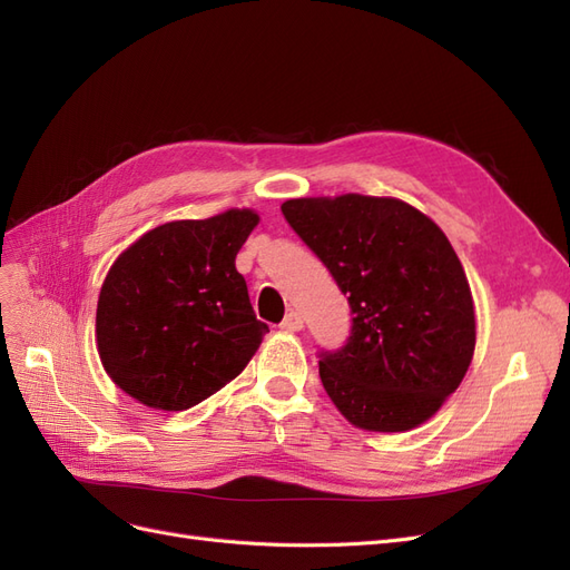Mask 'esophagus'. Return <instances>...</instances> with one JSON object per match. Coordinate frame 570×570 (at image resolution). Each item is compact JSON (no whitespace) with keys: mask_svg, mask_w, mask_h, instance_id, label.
<instances>
[{"mask_svg":"<svg viewBox=\"0 0 570 570\" xmlns=\"http://www.w3.org/2000/svg\"><path fill=\"white\" fill-rule=\"evenodd\" d=\"M281 327H283V331H287V333H299L302 327H304V318H302L299 312H289V314L283 318Z\"/></svg>","mask_w":570,"mask_h":570,"instance_id":"esophagus-1","label":"esophagus"}]
</instances>
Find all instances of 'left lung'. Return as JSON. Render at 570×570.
I'll use <instances>...</instances> for the list:
<instances>
[{"label":"left lung","instance_id":"1","mask_svg":"<svg viewBox=\"0 0 570 570\" xmlns=\"http://www.w3.org/2000/svg\"><path fill=\"white\" fill-rule=\"evenodd\" d=\"M281 209L354 314L347 344L318 361L337 411L368 433L433 419L475 350L469 278L442 228L394 197H302Z\"/></svg>","mask_w":570,"mask_h":570}]
</instances>
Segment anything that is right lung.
Returning <instances> with one entry per match:
<instances>
[{"label":"right lung","instance_id":"add662e5","mask_svg":"<svg viewBox=\"0 0 570 570\" xmlns=\"http://www.w3.org/2000/svg\"><path fill=\"white\" fill-rule=\"evenodd\" d=\"M258 214L170 220L120 252L97 302V352L111 381L159 411H185L245 371L268 333L235 256Z\"/></svg>","mask_w":570,"mask_h":570}]
</instances>
